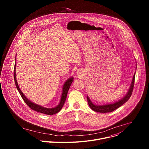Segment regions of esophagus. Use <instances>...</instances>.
<instances>
[{
  "label": "esophagus",
  "mask_w": 149,
  "mask_h": 149,
  "mask_svg": "<svg viewBox=\"0 0 149 149\" xmlns=\"http://www.w3.org/2000/svg\"><path fill=\"white\" fill-rule=\"evenodd\" d=\"M77 74H78H78H79H79H81V71L78 70V71H77Z\"/></svg>",
  "instance_id": "34e87169"
}]
</instances>
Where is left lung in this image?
Returning <instances> with one entry per match:
<instances>
[{
    "label": "left lung",
    "mask_w": 149,
    "mask_h": 149,
    "mask_svg": "<svg viewBox=\"0 0 149 149\" xmlns=\"http://www.w3.org/2000/svg\"><path fill=\"white\" fill-rule=\"evenodd\" d=\"M136 68H137V67H136ZM135 74H136V72L134 73V74L133 75V79L132 81V83L130 84V86L128 90V92L127 93L126 95L123 98L118 100V101H116L115 102L111 103V104H103V105H96V104H94L91 101V100H90V98H89V97L87 95V101H88L90 107L93 111H94L95 112H98V113H106L112 112L114 110H116L117 109L119 108L120 106H121L123 104H124L125 102H126L127 101L129 100V99L130 98V97H131V95L132 94L133 87H134V84Z\"/></svg>",
    "instance_id": "1"
}]
</instances>
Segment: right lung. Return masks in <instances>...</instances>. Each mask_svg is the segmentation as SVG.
Here are the masks:
<instances>
[{
    "mask_svg": "<svg viewBox=\"0 0 149 149\" xmlns=\"http://www.w3.org/2000/svg\"><path fill=\"white\" fill-rule=\"evenodd\" d=\"M16 59H15L14 72H13L15 82V85H16V87L17 88V90H18L19 93H20L21 97H22V98H23V100L25 102V103L29 106V107L32 110H33L34 111H36L37 112H39V113H43V114H47V115H53V114H55L58 113L62 109L63 104H64V103L65 102L69 88L71 86L72 82L74 81V78L73 77L69 78L65 82V83L63 84V87H62V94H61L60 102H59V104L57 106H56V107H53V108L44 107L41 105H39L37 104H35V103L31 101L28 98H26V97L23 94L22 91H21L20 89L19 88L17 82V79H16Z\"/></svg>",
    "mask_w": 149,
    "mask_h": 149,
    "instance_id": "obj_1",
    "label": "right lung"
}]
</instances>
